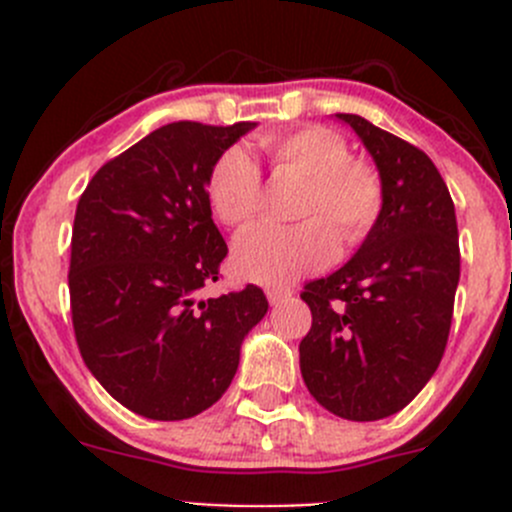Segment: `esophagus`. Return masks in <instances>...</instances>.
I'll return each mask as SVG.
<instances>
[{"label": "esophagus", "instance_id": "34e87169", "mask_svg": "<svg viewBox=\"0 0 512 512\" xmlns=\"http://www.w3.org/2000/svg\"><path fill=\"white\" fill-rule=\"evenodd\" d=\"M265 292H267V299H270V304H280L282 299H287L289 294H292L287 287H277V285L267 287Z\"/></svg>", "mask_w": 512, "mask_h": 512}]
</instances>
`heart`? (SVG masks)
Listing matches in <instances>:
<instances>
[{"label": "heart", "mask_w": 512, "mask_h": 512, "mask_svg": "<svg viewBox=\"0 0 512 512\" xmlns=\"http://www.w3.org/2000/svg\"><path fill=\"white\" fill-rule=\"evenodd\" d=\"M257 148L275 173L302 180L292 218L302 223L265 227L242 237L235 247L240 275L280 285L327 265L337 240L354 247L366 240L384 208L379 173L352 158L347 141L327 126H302L265 133ZM208 205L220 223L242 232L262 213V178L242 148H227L208 175Z\"/></svg>", "instance_id": "heart-1"}]
</instances>
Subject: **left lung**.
Returning a JSON list of instances; mask_svg holds the SVG:
<instances>
[{
	"label": "left lung",
	"instance_id": "obj_1",
	"mask_svg": "<svg viewBox=\"0 0 512 512\" xmlns=\"http://www.w3.org/2000/svg\"><path fill=\"white\" fill-rule=\"evenodd\" d=\"M379 168L384 208L359 252L304 285L312 327L299 369L319 406L349 421L404 409L446 352L461 250L456 208L433 160L354 113H337Z\"/></svg>",
	"mask_w": 512,
	"mask_h": 512
}]
</instances>
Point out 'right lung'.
Segmentation results:
<instances>
[{
  "label": "right lung",
  "mask_w": 512,
  "mask_h": 512,
  "mask_svg": "<svg viewBox=\"0 0 512 512\" xmlns=\"http://www.w3.org/2000/svg\"><path fill=\"white\" fill-rule=\"evenodd\" d=\"M255 123L175 121L96 170L71 232V322L84 364L133 414L183 421L230 386L257 285L203 299L227 245L208 205L213 163Z\"/></svg>",
  "instance_id": "right-lung-1"
}]
</instances>
